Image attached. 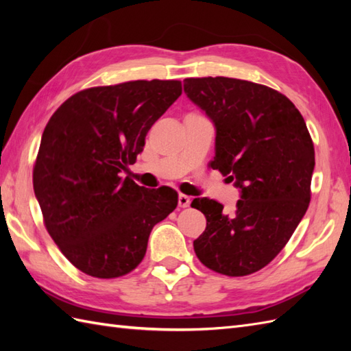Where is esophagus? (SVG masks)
I'll return each mask as SVG.
<instances>
[{"mask_svg": "<svg viewBox=\"0 0 351 351\" xmlns=\"http://www.w3.org/2000/svg\"><path fill=\"white\" fill-rule=\"evenodd\" d=\"M190 204H191V199L187 195H182V193H180V196H178V205H180L181 208H189Z\"/></svg>", "mask_w": 351, "mask_h": 351, "instance_id": "obj_1", "label": "esophagus"}]
</instances>
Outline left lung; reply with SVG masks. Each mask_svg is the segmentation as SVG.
Masks as SVG:
<instances>
[{
	"label": "left lung",
	"mask_w": 351,
	"mask_h": 351,
	"mask_svg": "<svg viewBox=\"0 0 351 351\" xmlns=\"http://www.w3.org/2000/svg\"><path fill=\"white\" fill-rule=\"evenodd\" d=\"M184 90L217 130L210 166L241 189L230 214L214 199L193 200L206 217L195 252L215 273H256L285 247L309 206L315 166L311 134L294 104L264 84L185 78Z\"/></svg>",
	"instance_id": "obj_1"
}]
</instances>
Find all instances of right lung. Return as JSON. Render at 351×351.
Listing matches in <instances>:
<instances>
[{
    "instance_id": "right-lung-1",
    "label": "right lung",
    "mask_w": 351,
    "mask_h": 351,
    "mask_svg": "<svg viewBox=\"0 0 351 351\" xmlns=\"http://www.w3.org/2000/svg\"><path fill=\"white\" fill-rule=\"evenodd\" d=\"M182 93L178 80L84 88L45 126L33 167L43 225L69 263L92 278L131 273L152 228L178 205L169 187H140L121 171L143 151L151 126Z\"/></svg>"
}]
</instances>
